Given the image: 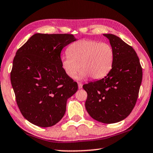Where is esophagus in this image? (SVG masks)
<instances>
[{
    "label": "esophagus",
    "instance_id": "34e87169",
    "mask_svg": "<svg viewBox=\"0 0 153 153\" xmlns=\"http://www.w3.org/2000/svg\"><path fill=\"white\" fill-rule=\"evenodd\" d=\"M77 85H78V88L79 89L82 88V83L78 82V83H77Z\"/></svg>",
    "mask_w": 153,
    "mask_h": 153
}]
</instances>
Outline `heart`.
Wrapping results in <instances>:
<instances>
[{
	"instance_id": "1",
	"label": "heart",
	"mask_w": 153,
	"mask_h": 153,
	"mask_svg": "<svg viewBox=\"0 0 153 153\" xmlns=\"http://www.w3.org/2000/svg\"><path fill=\"white\" fill-rule=\"evenodd\" d=\"M67 54L61 59L62 68L69 77L82 71L77 78L91 76L93 79L102 78L111 70L113 63V51L107 43L91 40H81L67 48Z\"/></svg>"
}]
</instances>
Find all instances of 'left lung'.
Here are the masks:
<instances>
[{
    "label": "left lung",
    "mask_w": 153,
    "mask_h": 153,
    "mask_svg": "<svg viewBox=\"0 0 153 153\" xmlns=\"http://www.w3.org/2000/svg\"><path fill=\"white\" fill-rule=\"evenodd\" d=\"M113 51L112 68L104 78L84 84L88 97L85 107L90 117L99 122L123 120L136 105L142 79V69L134 48L118 36L103 34Z\"/></svg>",
    "instance_id": "obj_1"
}]
</instances>
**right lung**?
<instances>
[{"label":"right lung","mask_w":153,"mask_h":153,"mask_svg":"<svg viewBox=\"0 0 153 153\" xmlns=\"http://www.w3.org/2000/svg\"><path fill=\"white\" fill-rule=\"evenodd\" d=\"M76 40L68 33H35L17 50L11 82L18 107L30 123L48 128L64 116L67 100L78 87L62 68L61 53Z\"/></svg>","instance_id":"right-lung-1"}]
</instances>
